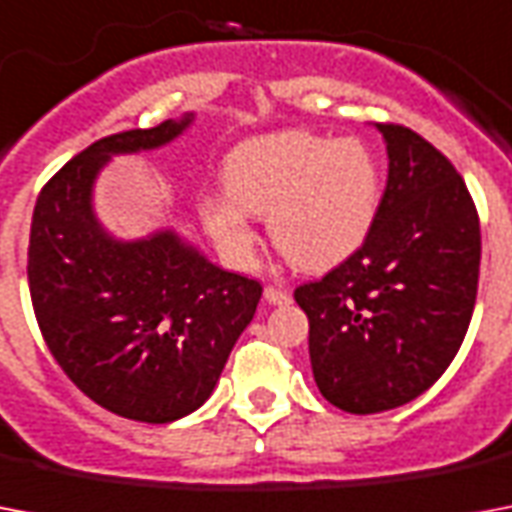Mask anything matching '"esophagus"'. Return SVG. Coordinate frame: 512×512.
<instances>
[{
	"mask_svg": "<svg viewBox=\"0 0 512 512\" xmlns=\"http://www.w3.org/2000/svg\"><path fill=\"white\" fill-rule=\"evenodd\" d=\"M265 300L271 305H287L289 303V292L279 287H265Z\"/></svg>",
	"mask_w": 512,
	"mask_h": 512,
	"instance_id": "1",
	"label": "esophagus"
}]
</instances>
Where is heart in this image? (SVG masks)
Masks as SVG:
<instances>
[{
    "label": "heart",
    "instance_id": "heart-1",
    "mask_svg": "<svg viewBox=\"0 0 512 512\" xmlns=\"http://www.w3.org/2000/svg\"><path fill=\"white\" fill-rule=\"evenodd\" d=\"M225 193L201 201L204 228L233 265H249L255 231L268 217L273 244L289 263L324 271L369 236L380 207V167L358 138L284 130L249 138L223 162Z\"/></svg>",
    "mask_w": 512,
    "mask_h": 512
}]
</instances>
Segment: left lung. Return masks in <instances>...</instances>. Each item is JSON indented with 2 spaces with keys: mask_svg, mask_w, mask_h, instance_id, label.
Listing matches in <instances>:
<instances>
[{
  "mask_svg": "<svg viewBox=\"0 0 512 512\" xmlns=\"http://www.w3.org/2000/svg\"><path fill=\"white\" fill-rule=\"evenodd\" d=\"M388 185L364 244L295 289L311 324L313 380L329 404L377 414L409 404L457 356L478 292L481 225L468 185L438 148L377 124Z\"/></svg>",
  "mask_w": 512,
  "mask_h": 512,
  "instance_id": "obj_1",
  "label": "left lung"
}]
</instances>
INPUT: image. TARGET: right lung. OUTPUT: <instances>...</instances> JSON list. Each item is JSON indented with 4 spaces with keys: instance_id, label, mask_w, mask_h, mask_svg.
<instances>
[{
    "instance_id": "obj_1",
    "label": "right lung",
    "mask_w": 512,
    "mask_h": 512,
    "mask_svg": "<svg viewBox=\"0 0 512 512\" xmlns=\"http://www.w3.org/2000/svg\"><path fill=\"white\" fill-rule=\"evenodd\" d=\"M167 119L92 143L44 185L28 241V289L47 348L108 412L164 422L196 412L252 321L260 281L209 263L175 231L122 241L100 225L92 185L111 156L167 146Z\"/></svg>"
}]
</instances>
